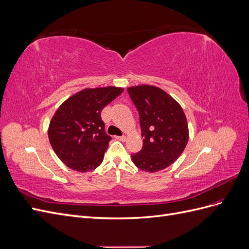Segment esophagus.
<instances>
[{"instance_id": "1", "label": "esophagus", "mask_w": 249, "mask_h": 249, "mask_svg": "<svg viewBox=\"0 0 249 249\" xmlns=\"http://www.w3.org/2000/svg\"><path fill=\"white\" fill-rule=\"evenodd\" d=\"M116 139H118L119 141H125V140H126V137L124 135V136H117Z\"/></svg>"}]
</instances>
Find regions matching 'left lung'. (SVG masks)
<instances>
[{"label": "left lung", "instance_id": "8db88e82", "mask_svg": "<svg viewBox=\"0 0 249 249\" xmlns=\"http://www.w3.org/2000/svg\"><path fill=\"white\" fill-rule=\"evenodd\" d=\"M139 112L143 146L132 155L133 163L146 172L167 168L182 155L189 130L180 105L163 89L153 85L127 88Z\"/></svg>", "mask_w": 249, "mask_h": 249}]
</instances>
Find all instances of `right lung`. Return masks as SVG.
<instances>
[{
	"label": "right lung",
	"mask_w": 249,
	"mask_h": 249,
	"mask_svg": "<svg viewBox=\"0 0 249 249\" xmlns=\"http://www.w3.org/2000/svg\"><path fill=\"white\" fill-rule=\"evenodd\" d=\"M124 91L108 86L85 88L64 101L48 129L51 145L67 167L88 172L99 167L111 137L105 133L101 112Z\"/></svg>",
	"instance_id": "add662e5"
}]
</instances>
